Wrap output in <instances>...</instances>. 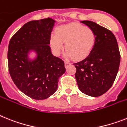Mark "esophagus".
I'll return each instance as SVG.
<instances>
[{
  "label": "esophagus",
  "instance_id": "1",
  "mask_svg": "<svg viewBox=\"0 0 127 127\" xmlns=\"http://www.w3.org/2000/svg\"><path fill=\"white\" fill-rule=\"evenodd\" d=\"M64 63H65L66 68H67V67L68 66L71 65V63H70V62H68V61H65L64 62Z\"/></svg>",
  "mask_w": 127,
  "mask_h": 127
}]
</instances>
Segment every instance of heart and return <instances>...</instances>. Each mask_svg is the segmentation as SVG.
<instances>
[{"label": "heart", "instance_id": "b5f03b06", "mask_svg": "<svg viewBox=\"0 0 127 127\" xmlns=\"http://www.w3.org/2000/svg\"><path fill=\"white\" fill-rule=\"evenodd\" d=\"M51 46L55 53H59L64 44L67 57L79 60L89 55L95 42V34L91 28L78 23L62 26L53 34Z\"/></svg>", "mask_w": 127, "mask_h": 127}]
</instances>
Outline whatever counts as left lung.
Masks as SVG:
<instances>
[{
  "instance_id": "1",
  "label": "left lung",
  "mask_w": 127,
  "mask_h": 127,
  "mask_svg": "<svg viewBox=\"0 0 127 127\" xmlns=\"http://www.w3.org/2000/svg\"><path fill=\"white\" fill-rule=\"evenodd\" d=\"M95 34V42L87 58L73 64L79 90L85 94L98 97L112 86L120 64L118 42L111 31L89 21H81Z\"/></svg>"
}]
</instances>
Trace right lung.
Here are the masks:
<instances>
[{
	"label": "right lung",
	"instance_id": "right-lung-1",
	"mask_svg": "<svg viewBox=\"0 0 127 127\" xmlns=\"http://www.w3.org/2000/svg\"><path fill=\"white\" fill-rule=\"evenodd\" d=\"M54 23L51 18L30 21L9 40L7 60L10 76L19 90L34 99H44L54 94L59 78L66 71L63 61L52 55L48 45ZM32 49L37 54L32 62L27 57Z\"/></svg>",
	"mask_w": 127,
	"mask_h": 127
}]
</instances>
